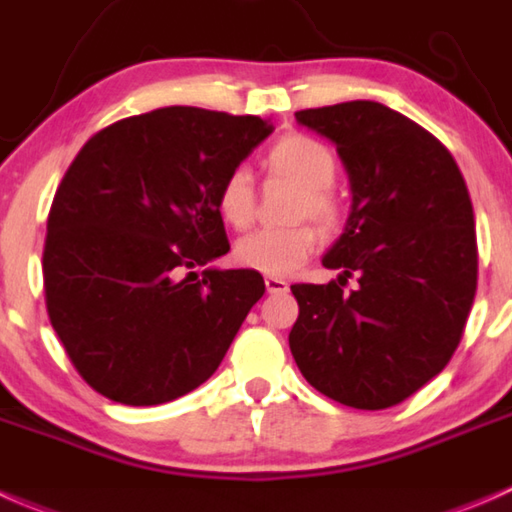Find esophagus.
<instances>
[{"label": "esophagus", "mask_w": 512, "mask_h": 512, "mask_svg": "<svg viewBox=\"0 0 512 512\" xmlns=\"http://www.w3.org/2000/svg\"><path fill=\"white\" fill-rule=\"evenodd\" d=\"M265 287H267V292H270V295H285V292L290 290V285H287L282 277H270V275L265 277Z\"/></svg>", "instance_id": "esophagus-1"}]
</instances>
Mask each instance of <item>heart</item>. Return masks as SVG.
<instances>
[{
	"mask_svg": "<svg viewBox=\"0 0 512 512\" xmlns=\"http://www.w3.org/2000/svg\"><path fill=\"white\" fill-rule=\"evenodd\" d=\"M265 167L275 177L300 187V197L292 210L295 220L312 217L325 230H332L340 222V202L330 190L337 180V160L325 142L300 132L282 135L265 152ZM215 207L222 222L235 230H245L250 225L255 215V187H252L250 170L232 167L225 172L217 185ZM317 247H320V232L310 222H302L280 230H257L242 237L235 247V257L250 270L265 272L270 277H285L300 270Z\"/></svg>",
	"mask_w": 512,
	"mask_h": 512,
	"instance_id": "b5f03b06",
	"label": "heart"
}]
</instances>
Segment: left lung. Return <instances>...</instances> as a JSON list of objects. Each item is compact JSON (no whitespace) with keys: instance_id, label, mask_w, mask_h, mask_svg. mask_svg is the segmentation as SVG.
<instances>
[{"instance_id":"left-lung-1","label":"left lung","mask_w":512,"mask_h":512,"mask_svg":"<svg viewBox=\"0 0 512 512\" xmlns=\"http://www.w3.org/2000/svg\"><path fill=\"white\" fill-rule=\"evenodd\" d=\"M335 142L352 190L345 232L322 265L327 285H292L297 367L327 398L357 410L403 403L450 362L475 287L478 242L468 187L448 147L380 102L295 112ZM355 291H345L349 277Z\"/></svg>"}]
</instances>
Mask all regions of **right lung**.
Listing matches in <instances>:
<instances>
[{
    "label": "right lung",
    "instance_id": "right-lung-1",
    "mask_svg": "<svg viewBox=\"0 0 512 512\" xmlns=\"http://www.w3.org/2000/svg\"><path fill=\"white\" fill-rule=\"evenodd\" d=\"M272 132L265 119L162 107L89 137L47 220L49 322L89 388L162 405L220 367L250 307L255 270H202L230 252L215 192Z\"/></svg>",
    "mask_w": 512,
    "mask_h": 512
}]
</instances>
